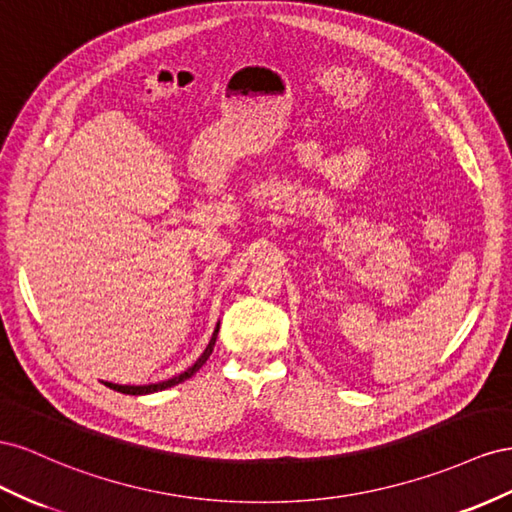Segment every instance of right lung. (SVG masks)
I'll use <instances>...</instances> for the list:
<instances>
[{
    "mask_svg": "<svg viewBox=\"0 0 512 512\" xmlns=\"http://www.w3.org/2000/svg\"><path fill=\"white\" fill-rule=\"evenodd\" d=\"M218 326L221 324H216V328H214V332H212V339H210V343H208V347L203 349V354L195 360V364L193 367H188L184 373H180V375H175V377H171V379H165V382H156V384H145V386H122V384H111V382H102L105 386H109L111 390H118V392H124V394H135V397H139V394H152V392H158V390H167V388H171V386H175V384H182V382H186L188 377H193L203 364H206V360L210 358V354H212V349H214V343H216V337H218Z\"/></svg>",
    "mask_w": 512,
    "mask_h": 512,
    "instance_id": "obj_1",
    "label": "right lung"
}]
</instances>
